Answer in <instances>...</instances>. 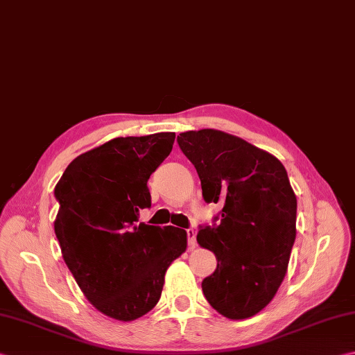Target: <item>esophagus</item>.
<instances>
[{
  "instance_id": "obj_1",
  "label": "esophagus",
  "mask_w": 355,
  "mask_h": 355,
  "mask_svg": "<svg viewBox=\"0 0 355 355\" xmlns=\"http://www.w3.org/2000/svg\"><path fill=\"white\" fill-rule=\"evenodd\" d=\"M186 235H187V248H189V249H196V246H197L196 231H193L192 227L186 229Z\"/></svg>"
}]
</instances>
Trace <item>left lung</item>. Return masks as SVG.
Listing matches in <instances>:
<instances>
[{
    "mask_svg": "<svg viewBox=\"0 0 355 355\" xmlns=\"http://www.w3.org/2000/svg\"><path fill=\"white\" fill-rule=\"evenodd\" d=\"M177 143L197 169L206 203L223 207L197 241L217 259L201 282L211 306L241 320L272 300L295 241L297 198L284 166L239 137L214 129L183 132Z\"/></svg>",
    "mask_w": 355,
    "mask_h": 355,
    "instance_id": "left-lung-1",
    "label": "left lung"
}]
</instances>
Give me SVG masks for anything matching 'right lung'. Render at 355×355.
<instances>
[{
	"label": "right lung",
	"instance_id": "1",
	"mask_svg": "<svg viewBox=\"0 0 355 355\" xmlns=\"http://www.w3.org/2000/svg\"><path fill=\"white\" fill-rule=\"evenodd\" d=\"M173 140V132L114 138L76 157L55 186L62 259L87 300L115 320L148 314L186 251L184 229L138 223L150 207L148 180Z\"/></svg>",
	"mask_w": 355,
	"mask_h": 355
}]
</instances>
